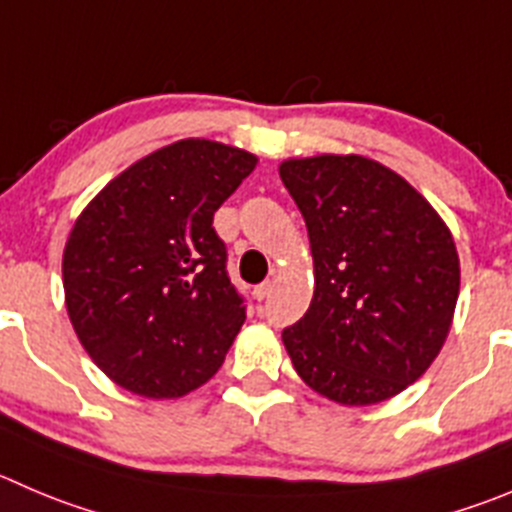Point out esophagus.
<instances>
[{"label": "esophagus", "instance_id": "1", "mask_svg": "<svg viewBox=\"0 0 512 512\" xmlns=\"http://www.w3.org/2000/svg\"><path fill=\"white\" fill-rule=\"evenodd\" d=\"M269 294H271V281H264V284L253 286V299L256 301H264Z\"/></svg>", "mask_w": 512, "mask_h": 512}]
</instances>
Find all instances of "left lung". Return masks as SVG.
Segmentation results:
<instances>
[{
  "mask_svg": "<svg viewBox=\"0 0 512 512\" xmlns=\"http://www.w3.org/2000/svg\"><path fill=\"white\" fill-rule=\"evenodd\" d=\"M306 221L314 296L281 339L321 397L367 407L422 377L460 294V259L440 213L402 175L364 155L279 165Z\"/></svg>",
  "mask_w": 512,
  "mask_h": 512,
  "instance_id": "obj_1",
  "label": "left lung"
}]
</instances>
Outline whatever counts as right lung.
Returning a JSON list of instances; mask_svg holds the SVG:
<instances>
[{
	"label": "right lung",
	"mask_w": 512,
	"mask_h": 512,
	"mask_svg": "<svg viewBox=\"0 0 512 512\" xmlns=\"http://www.w3.org/2000/svg\"><path fill=\"white\" fill-rule=\"evenodd\" d=\"M259 158L186 138L115 175L62 253L77 339L118 387L175 399L221 369L246 319L213 213Z\"/></svg>",
	"instance_id": "right-lung-1"
}]
</instances>
